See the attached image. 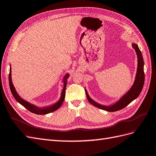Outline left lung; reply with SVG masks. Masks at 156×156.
<instances>
[{
    "instance_id": "left-lung-1",
    "label": "left lung",
    "mask_w": 156,
    "mask_h": 156,
    "mask_svg": "<svg viewBox=\"0 0 156 156\" xmlns=\"http://www.w3.org/2000/svg\"><path fill=\"white\" fill-rule=\"evenodd\" d=\"M132 46L135 49V51L136 52L137 57V72L136 74H135V80L132 86L129 88L126 93L122 95L118 100H117V102L108 105L100 104L91 98V97L89 96L86 87H85V93H86V96L89 102L93 105L94 106L103 109L104 111L114 112L119 111V110L122 109L126 106H127L129 103H131L133 100L136 99L139 97V95L142 91L144 82V61L141 52L139 50L138 45L136 43H132Z\"/></svg>"
}]
</instances>
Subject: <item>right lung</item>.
Returning a JSON list of instances; mask_svg holds the SVG:
<instances>
[{
	"mask_svg": "<svg viewBox=\"0 0 156 156\" xmlns=\"http://www.w3.org/2000/svg\"><path fill=\"white\" fill-rule=\"evenodd\" d=\"M70 74L69 73H66L62 79V83H63V87L62 90L61 95H60V97L59 100L56 102H55L51 105H47V106H43V107H39L37 106L36 105H34L30 102H29L27 100H24L21 97L19 96V94L17 92L16 88H15L14 85L12 82V67L10 65V67H9V87H10L11 92L13 94V97L17 100V102H19L20 104H21L23 106H24L25 108L27 109L28 111L31 112L32 113H34L37 115H46L50 113H52L54 111H56L59 107L62 105L65 97V89H66L67 86V79L69 78Z\"/></svg>",
	"mask_w": 156,
	"mask_h": 156,
	"instance_id": "1",
	"label": "right lung"
}]
</instances>
